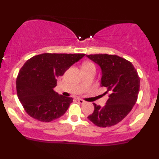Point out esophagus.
<instances>
[{"mask_svg":"<svg viewBox=\"0 0 159 159\" xmlns=\"http://www.w3.org/2000/svg\"><path fill=\"white\" fill-rule=\"evenodd\" d=\"M77 101H78V102H79L80 103H81V104H83V103H85V101H84V100L81 99V98H77Z\"/></svg>","mask_w":159,"mask_h":159,"instance_id":"1","label":"esophagus"}]
</instances>
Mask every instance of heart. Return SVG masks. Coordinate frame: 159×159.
I'll use <instances>...</instances> for the list:
<instances>
[{"instance_id": "heart-1", "label": "heart", "mask_w": 159, "mask_h": 159, "mask_svg": "<svg viewBox=\"0 0 159 159\" xmlns=\"http://www.w3.org/2000/svg\"><path fill=\"white\" fill-rule=\"evenodd\" d=\"M88 68H95V64L92 62L88 61V62H84L83 65H82V69H88Z\"/></svg>"}]
</instances>
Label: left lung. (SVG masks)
<instances>
[{
	"label": "left lung",
	"mask_w": 159,
	"mask_h": 159,
	"mask_svg": "<svg viewBox=\"0 0 159 159\" xmlns=\"http://www.w3.org/2000/svg\"><path fill=\"white\" fill-rule=\"evenodd\" d=\"M87 56L101 66V87H105V93H109L103 107L93 103L94 111L88 118L99 127H111L125 119L135 104L140 77L132 63L120 56L106 53Z\"/></svg>",
	"instance_id": "obj_1"
}]
</instances>
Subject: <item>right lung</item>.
Returning a JSON list of instances; mask_svg holds the SVG:
<instances>
[{"label": "right lung", "mask_w": 159, "mask_h": 159, "mask_svg": "<svg viewBox=\"0 0 159 159\" xmlns=\"http://www.w3.org/2000/svg\"><path fill=\"white\" fill-rule=\"evenodd\" d=\"M84 55L46 53L27 61L19 71L16 84L17 96L28 115L50 122L66 113L73 98L53 90L56 79Z\"/></svg>", "instance_id": "right-lung-1"}]
</instances>
